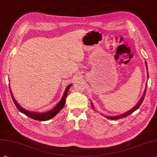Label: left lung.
<instances>
[{"label":"left lung","instance_id":"obj_1","mask_svg":"<svg viewBox=\"0 0 157 157\" xmlns=\"http://www.w3.org/2000/svg\"><path fill=\"white\" fill-rule=\"evenodd\" d=\"M145 64H146V66H147V62H145ZM147 77H149V74H148V73H147ZM147 83H146V87H145V91H144V93H143V96L141 97V99L140 100V101L138 102V103L133 107V108L132 109H131V110H129V111H128L127 113H124V114H122V115H120V116H113V117H109V116H106V118H108V119H110V120H119V119H121V118H126V116H129V114H131L132 113H133L134 111L135 110H136L140 106V105H141V103H142V102H143V99H144V98H145V94H146V90H147ZM91 105H92V106H93V104H92V102H91Z\"/></svg>","mask_w":157,"mask_h":157}]
</instances>
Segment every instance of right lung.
Returning <instances> with one entry per match:
<instances>
[{"label": "right lung", "mask_w": 157, "mask_h": 157, "mask_svg": "<svg viewBox=\"0 0 157 157\" xmlns=\"http://www.w3.org/2000/svg\"><path fill=\"white\" fill-rule=\"evenodd\" d=\"M71 86V84H70V85H69V86H67V87L66 88L65 92L64 93L63 96H62V98H61L60 101L59 102V103L57 104V105L55 107V108H54L52 110L48 111V112H47V113H31V112H29L28 110H24V109H22L21 107L18 104H17V102L14 99V97H13L10 86H9V88H10V93H11V96H12V100H13V101H14V103L15 104L16 108L18 109L21 113L24 114L27 116H28V117L32 118L33 120H35L46 121V120H48L51 119V118H52L53 117H55V116L60 111V110H62V109L63 108L64 105H65L66 97H67V95H68V90L70 89Z\"/></svg>", "instance_id": "right-lung-1"}]
</instances>
